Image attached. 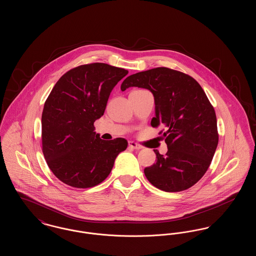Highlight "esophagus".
Listing matches in <instances>:
<instances>
[{"instance_id":"obj_1","label":"esophagus","mask_w":256,"mask_h":256,"mask_svg":"<svg viewBox=\"0 0 256 256\" xmlns=\"http://www.w3.org/2000/svg\"><path fill=\"white\" fill-rule=\"evenodd\" d=\"M128 146H130V148H135V150H140V148H143L141 145H139L138 143H136V142H134V141H130V142H128Z\"/></svg>"}]
</instances>
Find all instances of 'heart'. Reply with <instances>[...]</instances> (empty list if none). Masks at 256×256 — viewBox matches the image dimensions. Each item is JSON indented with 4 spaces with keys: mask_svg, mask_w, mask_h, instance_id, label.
<instances>
[{
    "mask_svg": "<svg viewBox=\"0 0 256 256\" xmlns=\"http://www.w3.org/2000/svg\"><path fill=\"white\" fill-rule=\"evenodd\" d=\"M135 91H139V90H135Z\"/></svg>",
    "mask_w": 256,
    "mask_h": 256,
    "instance_id": "heart-1",
    "label": "heart"
}]
</instances>
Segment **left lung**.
<instances>
[{"label":"left lung","mask_w":256,"mask_h":256,"mask_svg":"<svg viewBox=\"0 0 256 256\" xmlns=\"http://www.w3.org/2000/svg\"><path fill=\"white\" fill-rule=\"evenodd\" d=\"M137 86L154 97L152 128L163 126L168 152L158 150L156 163L144 170L148 180L165 192L184 191L198 182L209 168L219 142L217 118L204 89L187 74L158 67L134 74L121 89Z\"/></svg>","instance_id":"obj_1"}]
</instances>
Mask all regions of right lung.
<instances>
[{
	"label": "right lung",
	"mask_w": 256,
	"mask_h": 256,
	"mask_svg": "<svg viewBox=\"0 0 256 256\" xmlns=\"http://www.w3.org/2000/svg\"><path fill=\"white\" fill-rule=\"evenodd\" d=\"M128 70L106 63H89L64 74L54 86L42 112V152L54 174L76 188L102 182L124 138L102 140L94 122L106 108L110 93Z\"/></svg>",
	"instance_id": "right-lung-1"
}]
</instances>
